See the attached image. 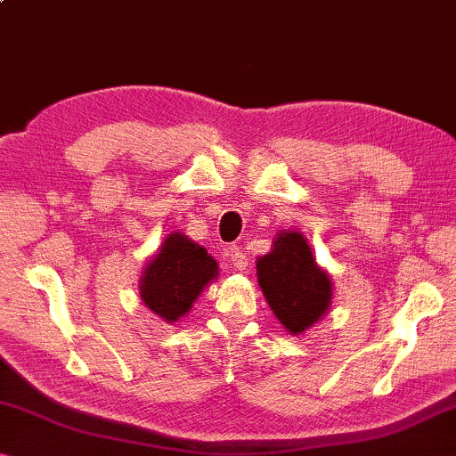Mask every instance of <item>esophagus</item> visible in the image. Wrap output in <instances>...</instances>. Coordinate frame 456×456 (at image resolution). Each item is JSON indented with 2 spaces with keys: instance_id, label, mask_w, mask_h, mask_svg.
I'll list each match as a JSON object with an SVG mask.
<instances>
[{
  "instance_id": "obj_1",
  "label": "esophagus",
  "mask_w": 456,
  "mask_h": 456,
  "mask_svg": "<svg viewBox=\"0 0 456 456\" xmlns=\"http://www.w3.org/2000/svg\"><path fill=\"white\" fill-rule=\"evenodd\" d=\"M228 256L230 261H232V267L238 271H247L248 267V256H247V250L242 247H232L228 250Z\"/></svg>"
}]
</instances>
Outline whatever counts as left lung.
I'll use <instances>...</instances> for the list:
<instances>
[{
	"label": "left lung",
	"instance_id": "left-lung-1",
	"mask_svg": "<svg viewBox=\"0 0 456 456\" xmlns=\"http://www.w3.org/2000/svg\"><path fill=\"white\" fill-rule=\"evenodd\" d=\"M263 296L287 332L301 334L312 328L330 307L332 281L318 267L305 236L281 230L273 248L256 261Z\"/></svg>",
	"mask_w": 456,
	"mask_h": 456
}]
</instances>
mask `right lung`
Returning <instances> with one entry per match:
<instances>
[{
    "label": "right lung",
    "instance_id": "right-lung-1",
    "mask_svg": "<svg viewBox=\"0 0 456 456\" xmlns=\"http://www.w3.org/2000/svg\"><path fill=\"white\" fill-rule=\"evenodd\" d=\"M216 277V258L185 234L173 232L146 265L140 297L159 318L173 324L191 310L193 301Z\"/></svg>",
    "mask_w": 456,
    "mask_h": 456
}]
</instances>
